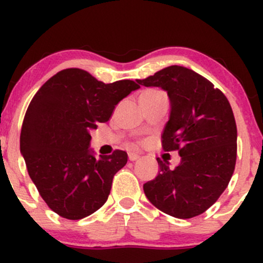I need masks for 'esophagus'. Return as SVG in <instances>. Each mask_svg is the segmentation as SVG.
<instances>
[{"instance_id": "obj_1", "label": "esophagus", "mask_w": 263, "mask_h": 263, "mask_svg": "<svg viewBox=\"0 0 263 263\" xmlns=\"http://www.w3.org/2000/svg\"><path fill=\"white\" fill-rule=\"evenodd\" d=\"M128 159L131 162H135V161H137V159H140V156L138 155H136V153H129L128 155Z\"/></svg>"}]
</instances>
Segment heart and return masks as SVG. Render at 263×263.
I'll return each mask as SVG.
<instances>
[{
  "label": "heart",
  "instance_id": "1",
  "mask_svg": "<svg viewBox=\"0 0 263 263\" xmlns=\"http://www.w3.org/2000/svg\"><path fill=\"white\" fill-rule=\"evenodd\" d=\"M157 90H147V91L142 92V95H148V93H152V92H156Z\"/></svg>",
  "mask_w": 263,
  "mask_h": 263
}]
</instances>
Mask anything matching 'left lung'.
Segmentation results:
<instances>
[{"mask_svg":"<svg viewBox=\"0 0 263 263\" xmlns=\"http://www.w3.org/2000/svg\"><path fill=\"white\" fill-rule=\"evenodd\" d=\"M137 83L168 92L171 116L162 146L182 157L174 170L157 158L159 173L143 184L144 194L157 209L174 218L200 215L222 194L236 164L237 128L230 102L213 83L179 65Z\"/></svg>","mask_w":263,"mask_h":263,"instance_id":"1","label":"left lung"}]
</instances>
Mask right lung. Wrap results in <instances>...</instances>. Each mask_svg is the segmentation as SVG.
<instances>
[{"instance_id": "obj_1", "label": "right lung", "mask_w": 263, "mask_h": 263, "mask_svg": "<svg viewBox=\"0 0 263 263\" xmlns=\"http://www.w3.org/2000/svg\"><path fill=\"white\" fill-rule=\"evenodd\" d=\"M138 87L132 80L105 84L70 68L33 96L21 129V153L41 197L59 216L79 220L106 203L127 153L116 149L95 158L90 131L107 122L115 106Z\"/></svg>"}]
</instances>
